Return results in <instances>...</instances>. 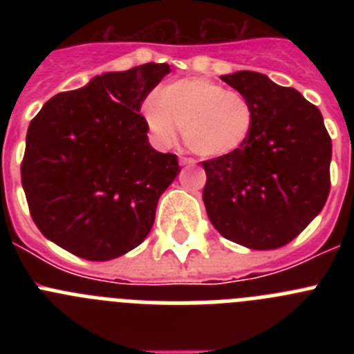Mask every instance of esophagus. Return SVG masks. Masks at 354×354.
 <instances>
[{"label":"esophagus","mask_w":354,"mask_h":354,"mask_svg":"<svg viewBox=\"0 0 354 354\" xmlns=\"http://www.w3.org/2000/svg\"><path fill=\"white\" fill-rule=\"evenodd\" d=\"M179 162H180V165H183V167H193V165H195L196 161L193 158H184V156H183V158L179 159Z\"/></svg>","instance_id":"34e87169"}]
</instances>
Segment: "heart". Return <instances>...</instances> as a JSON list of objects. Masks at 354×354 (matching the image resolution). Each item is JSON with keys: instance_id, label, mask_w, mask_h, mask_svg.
Listing matches in <instances>:
<instances>
[{"instance_id": "1", "label": "heart", "mask_w": 354, "mask_h": 354, "mask_svg": "<svg viewBox=\"0 0 354 354\" xmlns=\"http://www.w3.org/2000/svg\"><path fill=\"white\" fill-rule=\"evenodd\" d=\"M147 127L162 145H171L183 127L184 142L204 158L237 154L255 126V109L243 93L205 77L167 83L142 106Z\"/></svg>"}]
</instances>
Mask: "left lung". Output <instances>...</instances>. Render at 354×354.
Instances as JSON below:
<instances>
[{
	"instance_id": "8db88e82",
	"label": "left lung",
	"mask_w": 354,
	"mask_h": 354,
	"mask_svg": "<svg viewBox=\"0 0 354 354\" xmlns=\"http://www.w3.org/2000/svg\"><path fill=\"white\" fill-rule=\"evenodd\" d=\"M221 80L252 102L255 126L237 154L202 161L205 211L225 239L252 250L280 248L326 204L330 134L317 106L298 90L252 71Z\"/></svg>"
}]
</instances>
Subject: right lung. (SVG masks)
<instances>
[{
    "label": "right lung",
    "mask_w": 354,
    "mask_h": 354,
    "mask_svg": "<svg viewBox=\"0 0 354 354\" xmlns=\"http://www.w3.org/2000/svg\"><path fill=\"white\" fill-rule=\"evenodd\" d=\"M170 72L145 64L62 92L30 122L21 180L44 236L86 261H111L149 236L162 192L180 171L150 147L143 101Z\"/></svg>",
    "instance_id": "add662e5"
}]
</instances>
